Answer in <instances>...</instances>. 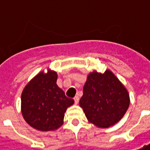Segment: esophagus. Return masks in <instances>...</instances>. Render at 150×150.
<instances>
[{
	"instance_id": "34e87169",
	"label": "esophagus",
	"mask_w": 150,
	"mask_h": 150,
	"mask_svg": "<svg viewBox=\"0 0 150 150\" xmlns=\"http://www.w3.org/2000/svg\"><path fill=\"white\" fill-rule=\"evenodd\" d=\"M79 100H80L79 96H75V98H74V101H75V104H78V102H79Z\"/></svg>"
}]
</instances>
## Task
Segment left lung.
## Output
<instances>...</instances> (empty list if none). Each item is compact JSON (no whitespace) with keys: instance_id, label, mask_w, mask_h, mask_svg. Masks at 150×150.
Masks as SVG:
<instances>
[{"instance_id":"obj_1","label":"left lung","mask_w":150,"mask_h":150,"mask_svg":"<svg viewBox=\"0 0 150 150\" xmlns=\"http://www.w3.org/2000/svg\"><path fill=\"white\" fill-rule=\"evenodd\" d=\"M129 103L127 90L111 70L87 75L80 107L91 123L101 128L112 126L122 118Z\"/></svg>"}]
</instances>
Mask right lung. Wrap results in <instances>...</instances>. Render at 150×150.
Instances as JSON below:
<instances>
[{
    "label": "right lung",
    "mask_w": 150,
    "mask_h": 150,
    "mask_svg": "<svg viewBox=\"0 0 150 150\" xmlns=\"http://www.w3.org/2000/svg\"><path fill=\"white\" fill-rule=\"evenodd\" d=\"M57 72H39L23 89L21 111L24 120L42 132L54 131L64 123L66 109L74 104L56 84Z\"/></svg>",
    "instance_id": "add662e5"
}]
</instances>
